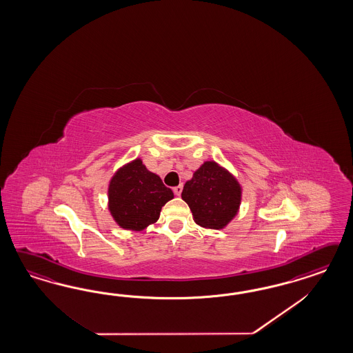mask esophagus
<instances>
[{
    "instance_id": "34e87169",
    "label": "esophagus",
    "mask_w": 353,
    "mask_h": 353,
    "mask_svg": "<svg viewBox=\"0 0 353 353\" xmlns=\"http://www.w3.org/2000/svg\"><path fill=\"white\" fill-rule=\"evenodd\" d=\"M173 192H174L176 195H181L182 185H179V186H174V188H173Z\"/></svg>"
}]
</instances>
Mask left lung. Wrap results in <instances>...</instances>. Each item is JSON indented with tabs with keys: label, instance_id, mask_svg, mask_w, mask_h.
<instances>
[{
	"label": "left lung",
	"instance_id": "left-lung-1",
	"mask_svg": "<svg viewBox=\"0 0 353 353\" xmlns=\"http://www.w3.org/2000/svg\"><path fill=\"white\" fill-rule=\"evenodd\" d=\"M195 223L221 229L234 217L241 203V188L234 177L214 161H205L186 182L181 194Z\"/></svg>",
	"mask_w": 353,
	"mask_h": 353
}]
</instances>
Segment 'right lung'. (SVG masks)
Instances as JSON below:
<instances>
[{"label": "right lung", "instance_id": "right-lung-1", "mask_svg": "<svg viewBox=\"0 0 353 353\" xmlns=\"http://www.w3.org/2000/svg\"><path fill=\"white\" fill-rule=\"evenodd\" d=\"M173 192L137 159L120 168L108 188V207L121 228L142 230L159 219Z\"/></svg>", "mask_w": 353, "mask_h": 353}]
</instances>
